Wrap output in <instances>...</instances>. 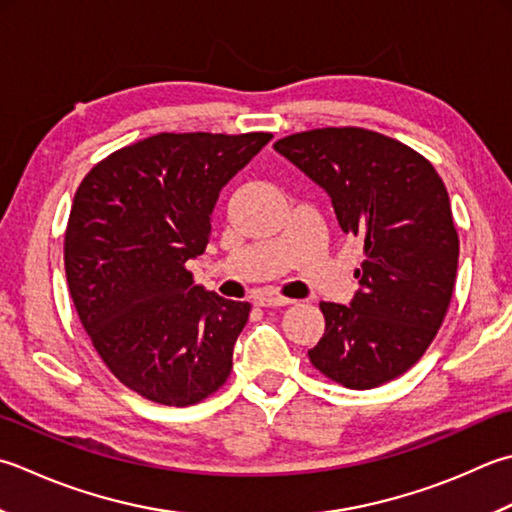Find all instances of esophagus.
I'll return each mask as SVG.
<instances>
[{
    "instance_id": "1",
    "label": "esophagus",
    "mask_w": 512,
    "mask_h": 512,
    "mask_svg": "<svg viewBox=\"0 0 512 512\" xmlns=\"http://www.w3.org/2000/svg\"><path fill=\"white\" fill-rule=\"evenodd\" d=\"M255 304L257 306H262V308H279V306H290L293 304V299H288V297H282V295H259L257 299H255Z\"/></svg>"
}]
</instances>
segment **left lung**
I'll return each mask as SVG.
<instances>
[{"mask_svg":"<svg viewBox=\"0 0 512 512\" xmlns=\"http://www.w3.org/2000/svg\"><path fill=\"white\" fill-rule=\"evenodd\" d=\"M333 202L344 233L364 239L350 304L322 302L326 330L310 364L353 390L419 362L453 297L459 237L442 177L406 144L366 128H315L275 142Z\"/></svg>","mask_w":512,"mask_h":512,"instance_id":"8db88e82","label":"left lung"}]
</instances>
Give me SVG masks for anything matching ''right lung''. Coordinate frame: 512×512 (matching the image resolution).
I'll return each instance as SVG.
<instances>
[{"mask_svg":"<svg viewBox=\"0 0 512 512\" xmlns=\"http://www.w3.org/2000/svg\"><path fill=\"white\" fill-rule=\"evenodd\" d=\"M273 135L159 133L115 150L79 184L64 266L97 355L150 402L190 406L226 384L250 304L197 286L222 190Z\"/></svg>","mask_w":512,"mask_h":512,"instance_id":"obj_1","label":"right lung"}]
</instances>
